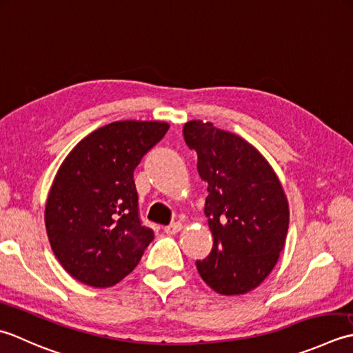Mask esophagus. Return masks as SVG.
Returning a JSON list of instances; mask_svg holds the SVG:
<instances>
[{
	"label": "esophagus",
	"mask_w": 353,
	"mask_h": 353,
	"mask_svg": "<svg viewBox=\"0 0 353 353\" xmlns=\"http://www.w3.org/2000/svg\"><path fill=\"white\" fill-rule=\"evenodd\" d=\"M181 230H183L181 222H174V224L164 227V232H166L168 234H176L178 232H181Z\"/></svg>",
	"instance_id": "34e87169"
}]
</instances>
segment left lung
I'll use <instances>...</instances> for the list:
<instances>
[{
    "label": "left lung",
    "mask_w": 353,
    "mask_h": 353,
    "mask_svg": "<svg viewBox=\"0 0 353 353\" xmlns=\"http://www.w3.org/2000/svg\"><path fill=\"white\" fill-rule=\"evenodd\" d=\"M183 134L208 184L204 213L213 248L196 261V268L216 292L245 294L268 277L285 247L290 207L282 184L262 154L239 135L201 120L187 121Z\"/></svg>",
    "instance_id": "1"
}]
</instances>
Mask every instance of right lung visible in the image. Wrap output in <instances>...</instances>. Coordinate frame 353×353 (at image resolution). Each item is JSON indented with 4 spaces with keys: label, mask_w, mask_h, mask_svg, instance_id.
<instances>
[{
    "label": "right lung",
    "mask_w": 353,
    "mask_h": 353,
    "mask_svg": "<svg viewBox=\"0 0 353 353\" xmlns=\"http://www.w3.org/2000/svg\"><path fill=\"white\" fill-rule=\"evenodd\" d=\"M168 129L164 121H114L86 135L61 164L46 228L56 259L79 282L119 283L154 241L139 214L134 170Z\"/></svg>",
    "instance_id": "1"
}]
</instances>
